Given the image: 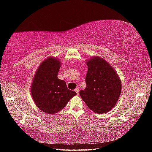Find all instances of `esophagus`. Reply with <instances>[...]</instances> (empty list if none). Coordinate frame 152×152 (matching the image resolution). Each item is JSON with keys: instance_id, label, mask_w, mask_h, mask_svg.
<instances>
[{"instance_id": "esophagus-1", "label": "esophagus", "mask_w": 152, "mask_h": 152, "mask_svg": "<svg viewBox=\"0 0 152 152\" xmlns=\"http://www.w3.org/2000/svg\"><path fill=\"white\" fill-rule=\"evenodd\" d=\"M75 92H76L77 94H78V93H79V88H76V89H75Z\"/></svg>"}]
</instances>
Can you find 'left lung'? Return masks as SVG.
<instances>
[{
	"label": "left lung",
	"instance_id": "1",
	"mask_svg": "<svg viewBox=\"0 0 152 152\" xmlns=\"http://www.w3.org/2000/svg\"><path fill=\"white\" fill-rule=\"evenodd\" d=\"M86 87L80 95L92 111L106 113L115 106L121 92V82L116 72L106 60L94 56L87 60Z\"/></svg>",
	"mask_w": 152,
	"mask_h": 152
}]
</instances>
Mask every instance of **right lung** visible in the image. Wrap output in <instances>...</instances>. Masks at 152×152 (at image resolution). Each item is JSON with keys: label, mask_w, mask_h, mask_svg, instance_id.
Listing matches in <instances>:
<instances>
[{"label": "right lung", "mask_w": 152, "mask_h": 152, "mask_svg": "<svg viewBox=\"0 0 152 152\" xmlns=\"http://www.w3.org/2000/svg\"><path fill=\"white\" fill-rule=\"evenodd\" d=\"M60 61L49 57L40 64L33 78L31 93L36 106L43 112L55 114L63 109L76 92L69 90L58 78Z\"/></svg>", "instance_id": "add662e5"}]
</instances>
